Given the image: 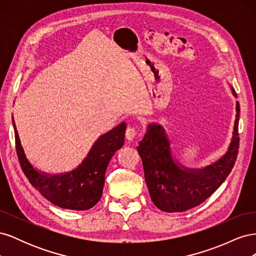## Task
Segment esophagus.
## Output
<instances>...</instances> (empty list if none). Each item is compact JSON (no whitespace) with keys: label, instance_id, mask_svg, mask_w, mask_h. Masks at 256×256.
I'll list each match as a JSON object with an SVG mask.
<instances>
[{"label":"esophagus","instance_id":"34e87169","mask_svg":"<svg viewBox=\"0 0 256 256\" xmlns=\"http://www.w3.org/2000/svg\"><path fill=\"white\" fill-rule=\"evenodd\" d=\"M125 136H126V138H127V140H129V141L134 140V138H136V128H134V127H131V126H129V127L126 129V134H125Z\"/></svg>","mask_w":256,"mask_h":256}]
</instances>
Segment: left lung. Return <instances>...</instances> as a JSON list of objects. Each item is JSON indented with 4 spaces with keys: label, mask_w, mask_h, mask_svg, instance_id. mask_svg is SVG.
I'll list each match as a JSON object with an SVG mask.
<instances>
[{
    "label": "left lung",
    "mask_w": 256,
    "mask_h": 256,
    "mask_svg": "<svg viewBox=\"0 0 256 256\" xmlns=\"http://www.w3.org/2000/svg\"><path fill=\"white\" fill-rule=\"evenodd\" d=\"M230 90L237 98L235 90L232 86ZM239 115L240 106L236 102V120L228 152L202 168H190L177 162L164 128L157 122L148 124L136 150L143 162L150 198L157 208L166 212H186L203 203L220 187L237 158Z\"/></svg>",
    "instance_id": "8db88e82"
}]
</instances>
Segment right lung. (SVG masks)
<instances>
[{
	"instance_id": "1",
	"label": "right lung",
	"mask_w": 256,
	"mask_h": 256,
	"mask_svg": "<svg viewBox=\"0 0 256 256\" xmlns=\"http://www.w3.org/2000/svg\"><path fill=\"white\" fill-rule=\"evenodd\" d=\"M12 126L22 171L44 198L53 205L72 210H88L99 202L102 196L108 164L125 141L127 127L125 122L100 136L92 144L88 156L74 170L60 174L38 171L32 166L21 145L14 116Z\"/></svg>"
}]
</instances>
